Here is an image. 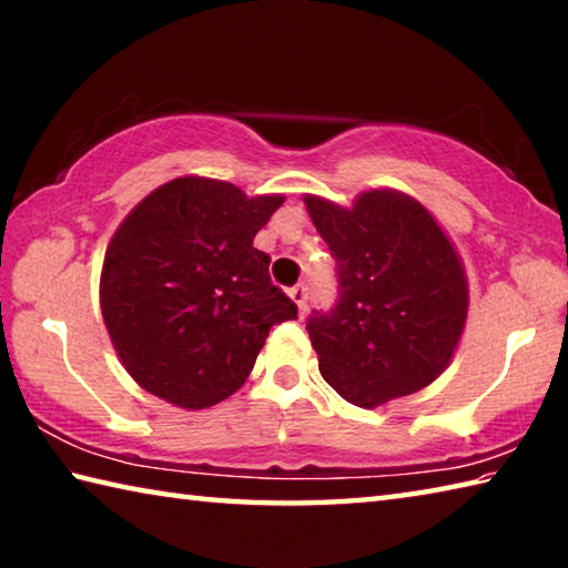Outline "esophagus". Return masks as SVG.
<instances>
[{
	"mask_svg": "<svg viewBox=\"0 0 568 568\" xmlns=\"http://www.w3.org/2000/svg\"><path fill=\"white\" fill-rule=\"evenodd\" d=\"M291 297H293V303L297 305V313L305 315V311H307V287H305V283H297L295 287H291Z\"/></svg>",
	"mask_w": 568,
	"mask_h": 568,
	"instance_id": "1",
	"label": "esophagus"
}]
</instances>
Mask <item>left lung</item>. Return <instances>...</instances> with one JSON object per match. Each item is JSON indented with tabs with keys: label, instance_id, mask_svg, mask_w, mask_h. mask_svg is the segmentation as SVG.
Returning a JSON list of instances; mask_svg holds the SVG:
<instances>
[{
	"label": "left lung",
	"instance_id": "8db88e82",
	"mask_svg": "<svg viewBox=\"0 0 568 568\" xmlns=\"http://www.w3.org/2000/svg\"><path fill=\"white\" fill-rule=\"evenodd\" d=\"M305 207L338 275V301L305 325L325 383L358 408L426 388L468 313L464 265L444 230L396 190L361 192L353 207L305 195Z\"/></svg>",
	"mask_w": 568,
	"mask_h": 568
}]
</instances>
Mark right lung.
Wrapping results in <instances>:
<instances>
[{
	"label": "right lung",
	"instance_id": "add662e5",
	"mask_svg": "<svg viewBox=\"0 0 568 568\" xmlns=\"http://www.w3.org/2000/svg\"><path fill=\"white\" fill-rule=\"evenodd\" d=\"M283 195L247 197L223 180L178 178L124 217L104 253L100 305L130 376L200 410L243 386L273 325L297 305L273 285L253 240Z\"/></svg>",
	"mask_w": 568,
	"mask_h": 568
}]
</instances>
